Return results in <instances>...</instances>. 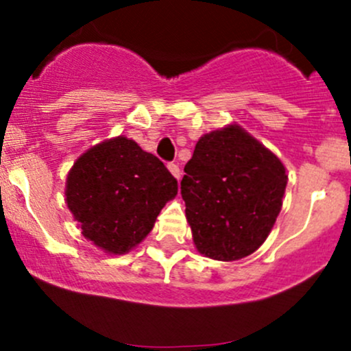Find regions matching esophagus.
<instances>
[{
  "mask_svg": "<svg viewBox=\"0 0 351 351\" xmlns=\"http://www.w3.org/2000/svg\"><path fill=\"white\" fill-rule=\"evenodd\" d=\"M168 169L171 171V175L175 176L176 180H180V176H182V171H180V166L176 165V162H168Z\"/></svg>",
  "mask_w": 351,
  "mask_h": 351,
  "instance_id": "esophagus-1",
  "label": "esophagus"
}]
</instances>
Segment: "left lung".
Segmentation results:
<instances>
[{
  "label": "left lung",
  "instance_id": "8db88e82",
  "mask_svg": "<svg viewBox=\"0 0 351 351\" xmlns=\"http://www.w3.org/2000/svg\"><path fill=\"white\" fill-rule=\"evenodd\" d=\"M285 186L280 159L241 127L205 134L182 180L197 250L222 261L256 251L280 214Z\"/></svg>",
  "mask_w": 351,
  "mask_h": 351
}]
</instances>
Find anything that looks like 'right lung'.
I'll use <instances>...</instances> for the list:
<instances>
[{"label": "right lung", "mask_w": 351, "mask_h": 351, "mask_svg": "<svg viewBox=\"0 0 351 351\" xmlns=\"http://www.w3.org/2000/svg\"><path fill=\"white\" fill-rule=\"evenodd\" d=\"M178 192V182L154 154L127 137L86 151L67 176L66 202L83 236L101 250L123 254L153 229Z\"/></svg>", "instance_id": "1"}]
</instances>
